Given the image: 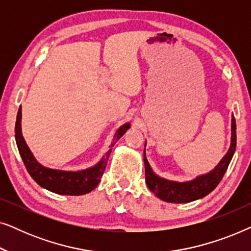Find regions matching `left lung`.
Returning a JSON list of instances; mask_svg holds the SVG:
<instances>
[{
    "mask_svg": "<svg viewBox=\"0 0 251 251\" xmlns=\"http://www.w3.org/2000/svg\"><path fill=\"white\" fill-rule=\"evenodd\" d=\"M236 146V125L234 116H232V138L231 147L228 152L223 157L218 166L207 175H202L195 178L194 180L186 183H178L164 179L156 176L151 169V166L147 162V159L144 154V163H145V180L147 186L157 198L171 203H188L198 199H201L208 195L217 187L219 181L227 170V167L231 162L233 154Z\"/></svg>",
    "mask_w": 251,
    "mask_h": 251,
    "instance_id": "obj_1",
    "label": "left lung"
}]
</instances>
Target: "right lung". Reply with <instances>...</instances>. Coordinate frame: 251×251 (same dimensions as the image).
Wrapping results in <instances>:
<instances>
[{
  "instance_id": "right-lung-1",
  "label": "right lung",
  "mask_w": 251,
  "mask_h": 251,
  "mask_svg": "<svg viewBox=\"0 0 251 251\" xmlns=\"http://www.w3.org/2000/svg\"><path fill=\"white\" fill-rule=\"evenodd\" d=\"M20 120H22V107H19L18 114H17L15 131L17 146H18L19 154L22 156L23 162L25 164L27 171H28L30 177L40 186H42L43 188H46V190L50 192H53L56 194L63 195H82L95 190L96 186L99 184V181H100L102 175H104L109 154L112 152V147L114 146L116 140L121 138L126 130L130 128L129 123H126L125 126H122L116 131L114 140L111 144V150L102 156V159L95 167L81 171H63L49 169V168L41 166L34 159L32 152L29 151L28 146L26 145L25 139H24L22 135Z\"/></svg>"
}]
</instances>
